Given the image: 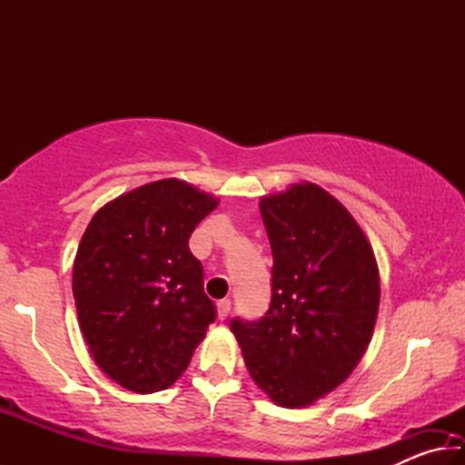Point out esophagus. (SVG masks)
Wrapping results in <instances>:
<instances>
[{"instance_id":"obj_1","label":"esophagus","mask_w":465,"mask_h":465,"mask_svg":"<svg viewBox=\"0 0 465 465\" xmlns=\"http://www.w3.org/2000/svg\"><path fill=\"white\" fill-rule=\"evenodd\" d=\"M230 312H232V299H222V302L217 303V318L225 320L230 316Z\"/></svg>"}]
</instances>
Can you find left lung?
Segmentation results:
<instances>
[{"mask_svg": "<svg viewBox=\"0 0 465 465\" xmlns=\"http://www.w3.org/2000/svg\"><path fill=\"white\" fill-rule=\"evenodd\" d=\"M261 215L272 250L271 305L261 320L233 318L230 328L274 404L310 406L365 355L380 272L355 219L318 184L264 196Z\"/></svg>", "mask_w": 465, "mask_h": 465, "instance_id": "obj_1", "label": "left lung"}]
</instances>
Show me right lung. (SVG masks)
<instances>
[{
  "instance_id": "1",
  "label": "right lung",
  "mask_w": 465,
  "mask_h": 465,
  "mask_svg": "<svg viewBox=\"0 0 465 465\" xmlns=\"http://www.w3.org/2000/svg\"><path fill=\"white\" fill-rule=\"evenodd\" d=\"M213 196L183 180L139 186L104 204L74 262V297L90 355L137 393L170 388L217 318L188 238Z\"/></svg>"
}]
</instances>
